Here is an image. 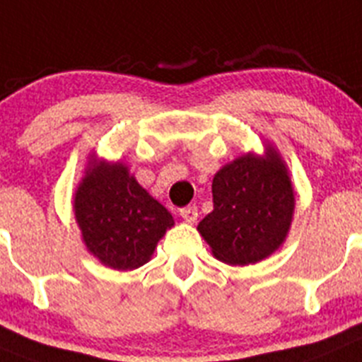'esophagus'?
Instances as JSON below:
<instances>
[{
    "label": "esophagus",
    "instance_id": "esophagus-1",
    "mask_svg": "<svg viewBox=\"0 0 362 362\" xmlns=\"http://www.w3.org/2000/svg\"><path fill=\"white\" fill-rule=\"evenodd\" d=\"M180 216L184 218L187 223H194L198 218V207L197 205H187V207L180 209Z\"/></svg>",
    "mask_w": 362,
    "mask_h": 362
}]
</instances>
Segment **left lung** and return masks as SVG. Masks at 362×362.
<instances>
[{"instance_id":"8db88e82","label":"left lung","mask_w":362,"mask_h":362,"mask_svg":"<svg viewBox=\"0 0 362 362\" xmlns=\"http://www.w3.org/2000/svg\"><path fill=\"white\" fill-rule=\"evenodd\" d=\"M214 209L198 223L211 252L227 265L269 258L285 243L296 209L288 168L272 144L263 155L245 153L218 169Z\"/></svg>"}]
</instances>
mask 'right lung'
<instances>
[{"label": "right lung", "instance_id": "obj_1", "mask_svg": "<svg viewBox=\"0 0 362 362\" xmlns=\"http://www.w3.org/2000/svg\"><path fill=\"white\" fill-rule=\"evenodd\" d=\"M74 214L90 254L115 270H133L151 259L175 220L120 160L90 155L74 194Z\"/></svg>", "mask_w": 362, "mask_h": 362}]
</instances>
